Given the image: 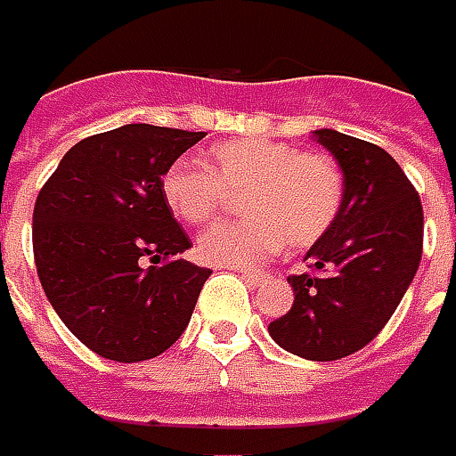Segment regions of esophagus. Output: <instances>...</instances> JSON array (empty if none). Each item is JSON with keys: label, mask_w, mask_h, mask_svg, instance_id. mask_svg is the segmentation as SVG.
I'll return each instance as SVG.
<instances>
[{"label": "esophagus", "mask_w": 456, "mask_h": 456, "mask_svg": "<svg viewBox=\"0 0 456 456\" xmlns=\"http://www.w3.org/2000/svg\"><path fill=\"white\" fill-rule=\"evenodd\" d=\"M241 277H244L247 284H252V287H256V284H262V281L267 280V274H259V272H241Z\"/></svg>", "instance_id": "esophagus-1"}]
</instances>
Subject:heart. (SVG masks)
Here are the masks:
<instances>
[{
    "mask_svg": "<svg viewBox=\"0 0 456 456\" xmlns=\"http://www.w3.org/2000/svg\"><path fill=\"white\" fill-rule=\"evenodd\" d=\"M162 197L179 219L204 227L241 191V222L204 232L197 252L227 267H256L292 247H309L332 227L342 204V175L324 154L265 137L232 139L207 151V167L175 162L162 175Z\"/></svg>",
    "mask_w": 456,
    "mask_h": 456,
    "instance_id": "obj_1",
    "label": "heart"
}]
</instances>
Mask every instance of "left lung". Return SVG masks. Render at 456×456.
Masks as SVG:
<instances>
[{"label": "left lung", "mask_w": 456, "mask_h": 456, "mask_svg": "<svg viewBox=\"0 0 456 456\" xmlns=\"http://www.w3.org/2000/svg\"><path fill=\"white\" fill-rule=\"evenodd\" d=\"M312 137L342 169V204L332 227L294 274V305L269 324L272 339L297 357H349L382 332L422 259L424 216L417 189L382 147L334 129Z\"/></svg>", "instance_id": "1"}]
</instances>
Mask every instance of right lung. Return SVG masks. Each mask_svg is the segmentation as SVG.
<instances>
[{"label": "right lung", "instance_id": "right-lung-1", "mask_svg": "<svg viewBox=\"0 0 456 456\" xmlns=\"http://www.w3.org/2000/svg\"><path fill=\"white\" fill-rule=\"evenodd\" d=\"M202 137L154 124L86 137L61 157L37 197L39 281L67 330L99 357H159L187 330L212 269L179 256L191 241L159 184Z\"/></svg>", "mask_w": 456, "mask_h": 456}]
</instances>
